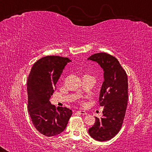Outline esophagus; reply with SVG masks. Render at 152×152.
<instances>
[{
  "label": "esophagus",
  "instance_id": "34e87169",
  "mask_svg": "<svg viewBox=\"0 0 152 152\" xmlns=\"http://www.w3.org/2000/svg\"><path fill=\"white\" fill-rule=\"evenodd\" d=\"M76 113H78V114H80V115H86L87 113L86 111H84V110H79L78 111H76Z\"/></svg>",
  "mask_w": 152,
  "mask_h": 152
}]
</instances>
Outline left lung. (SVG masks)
<instances>
[{"label": "left lung", "instance_id": "obj_1", "mask_svg": "<svg viewBox=\"0 0 152 152\" xmlns=\"http://www.w3.org/2000/svg\"><path fill=\"white\" fill-rule=\"evenodd\" d=\"M88 60L96 61L104 71V82L100 92L99 104L104 107L102 117L88 129L89 135L99 141L110 140L122 127L128 101V80L117 59L106 53L92 55Z\"/></svg>", "mask_w": 152, "mask_h": 152}]
</instances>
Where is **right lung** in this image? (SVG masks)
<instances>
[{"instance_id": "obj_1", "label": "right lung", "mask_w": 152, "mask_h": 152, "mask_svg": "<svg viewBox=\"0 0 152 152\" xmlns=\"http://www.w3.org/2000/svg\"><path fill=\"white\" fill-rule=\"evenodd\" d=\"M68 58L48 56L33 64L27 79L28 111L33 125L47 137L60 134L65 129L72 112L66 107L56 109L50 99L56 89Z\"/></svg>"}]
</instances>
